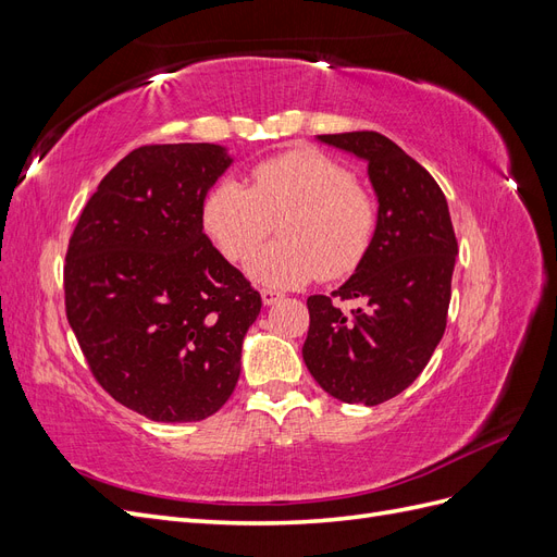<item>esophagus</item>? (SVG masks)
Masks as SVG:
<instances>
[{
	"label": "esophagus",
	"instance_id": "1",
	"mask_svg": "<svg viewBox=\"0 0 557 557\" xmlns=\"http://www.w3.org/2000/svg\"><path fill=\"white\" fill-rule=\"evenodd\" d=\"M260 297H262V305L264 307H272V305H276V301H281V293H276V290H272V288H262L260 290Z\"/></svg>",
	"mask_w": 557,
	"mask_h": 557
}]
</instances>
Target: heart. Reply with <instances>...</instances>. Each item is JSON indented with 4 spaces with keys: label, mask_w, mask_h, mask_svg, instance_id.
<instances>
[{
    "label": "heart",
    "mask_w": 557,
    "mask_h": 557,
    "mask_svg": "<svg viewBox=\"0 0 557 557\" xmlns=\"http://www.w3.org/2000/svg\"><path fill=\"white\" fill-rule=\"evenodd\" d=\"M248 181H218L201 201V227L230 262L248 260L278 221L281 239L248 264L258 283L293 288L360 264L374 239L376 201L339 160L293 148L258 162Z\"/></svg>",
    "instance_id": "heart-1"
}]
</instances>
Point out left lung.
<instances>
[{
    "instance_id": "8db88e82",
    "label": "left lung",
    "mask_w": 557,
    "mask_h": 557,
    "mask_svg": "<svg viewBox=\"0 0 557 557\" xmlns=\"http://www.w3.org/2000/svg\"><path fill=\"white\" fill-rule=\"evenodd\" d=\"M318 139L367 162L379 218L356 274L332 297L307 299L301 356L325 393L376 407L407 391L442 342L458 239L442 188L395 141L379 132ZM334 298H364L366 309L344 314Z\"/></svg>"
}]
</instances>
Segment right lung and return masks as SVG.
Wrapping results in <instances>:
<instances>
[{
	"label": "right lung",
	"instance_id": "add662e5",
	"mask_svg": "<svg viewBox=\"0 0 557 557\" xmlns=\"http://www.w3.org/2000/svg\"><path fill=\"white\" fill-rule=\"evenodd\" d=\"M230 164L215 144L132 150L97 185L66 248V320L92 376L158 423L223 407L262 307L201 227V201Z\"/></svg>",
	"mask_w": 557,
	"mask_h": 557
}]
</instances>
